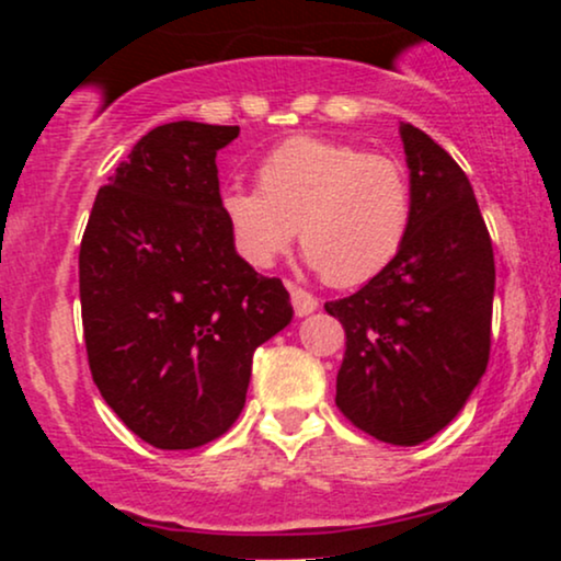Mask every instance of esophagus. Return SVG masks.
Wrapping results in <instances>:
<instances>
[{
    "label": "esophagus",
    "instance_id": "obj_1",
    "mask_svg": "<svg viewBox=\"0 0 561 561\" xmlns=\"http://www.w3.org/2000/svg\"><path fill=\"white\" fill-rule=\"evenodd\" d=\"M287 293H289V302H293V311L298 313V317H308V313H313L319 308V300L313 298L308 289H302L295 285V282H285Z\"/></svg>",
    "mask_w": 561,
    "mask_h": 561
}]
</instances>
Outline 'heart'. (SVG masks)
<instances>
[{
  "label": "heart",
  "mask_w": 561,
  "mask_h": 561,
  "mask_svg": "<svg viewBox=\"0 0 561 561\" xmlns=\"http://www.w3.org/2000/svg\"><path fill=\"white\" fill-rule=\"evenodd\" d=\"M259 190L229 186L221 210L255 266L285 253L298 227L311 266L334 287L375 279L411 227V179L398 158L347 141L293 137L261 158Z\"/></svg>",
  "instance_id": "obj_1"
}]
</instances>
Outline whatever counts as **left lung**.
Segmentation results:
<instances>
[{
  "label": "left lung",
  "mask_w": 561,
  "mask_h": 561,
  "mask_svg": "<svg viewBox=\"0 0 561 561\" xmlns=\"http://www.w3.org/2000/svg\"><path fill=\"white\" fill-rule=\"evenodd\" d=\"M401 139L414 197L401 253L324 311L345 330L337 409L377 440L416 446L485 375L495 263L467 173L416 126L401 124Z\"/></svg>",
  "instance_id": "1"
}]
</instances>
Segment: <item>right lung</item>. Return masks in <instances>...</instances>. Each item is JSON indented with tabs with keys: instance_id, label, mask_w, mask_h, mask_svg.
<instances>
[{
	"instance_id": "add662e5",
	"label": "right lung",
	"mask_w": 561,
	"mask_h": 561,
	"mask_svg": "<svg viewBox=\"0 0 561 561\" xmlns=\"http://www.w3.org/2000/svg\"><path fill=\"white\" fill-rule=\"evenodd\" d=\"M240 126L195 121L145 134L96 192L79 253L94 385L163 450L199 448L240 416L253 353L285 330L282 279L234 253L216 152Z\"/></svg>"
}]
</instances>
